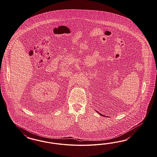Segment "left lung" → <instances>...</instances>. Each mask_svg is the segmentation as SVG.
Wrapping results in <instances>:
<instances>
[{
    "label": "left lung",
    "mask_w": 157,
    "mask_h": 157,
    "mask_svg": "<svg viewBox=\"0 0 157 157\" xmlns=\"http://www.w3.org/2000/svg\"><path fill=\"white\" fill-rule=\"evenodd\" d=\"M100 115H101V116H103V115H102V114H101V113H100Z\"/></svg>",
    "instance_id": "8db88e82"
}]
</instances>
